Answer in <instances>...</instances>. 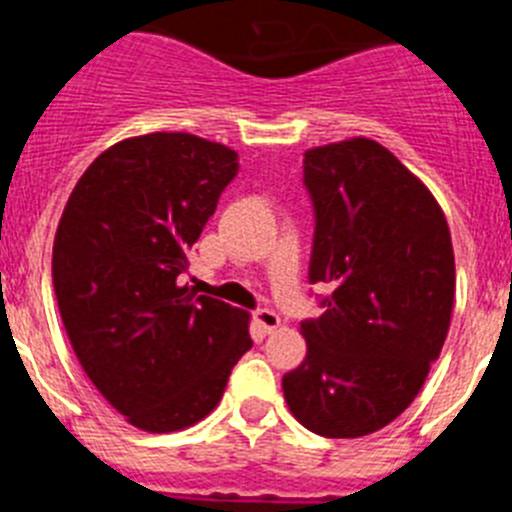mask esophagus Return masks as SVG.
<instances>
[{
	"mask_svg": "<svg viewBox=\"0 0 512 512\" xmlns=\"http://www.w3.org/2000/svg\"><path fill=\"white\" fill-rule=\"evenodd\" d=\"M255 324L260 326L265 334H273L280 326V316L273 311V308H257L255 311Z\"/></svg>",
	"mask_w": 512,
	"mask_h": 512,
	"instance_id": "34e87169",
	"label": "esophagus"
}]
</instances>
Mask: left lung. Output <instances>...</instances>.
I'll use <instances>...</instances> for the list:
<instances>
[{
	"mask_svg": "<svg viewBox=\"0 0 512 512\" xmlns=\"http://www.w3.org/2000/svg\"><path fill=\"white\" fill-rule=\"evenodd\" d=\"M313 201L308 280L331 296L301 321L306 359L283 377L290 413L313 434L357 439L413 403L454 308L446 216L388 147L352 137L303 158Z\"/></svg>",
	"mask_w": 512,
	"mask_h": 512,
	"instance_id": "1",
	"label": "left lung"
}]
</instances>
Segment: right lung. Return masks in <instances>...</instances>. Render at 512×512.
Listing matches in <instances>:
<instances>
[{
	"mask_svg": "<svg viewBox=\"0 0 512 512\" xmlns=\"http://www.w3.org/2000/svg\"><path fill=\"white\" fill-rule=\"evenodd\" d=\"M237 170L234 150L188 132L130 137L78 178L55 232L73 352L112 408L150 434L209 416L252 347L250 313L178 285Z\"/></svg>",
	"mask_w": 512,
	"mask_h": 512,
	"instance_id": "1",
	"label": "right lung"
}]
</instances>
